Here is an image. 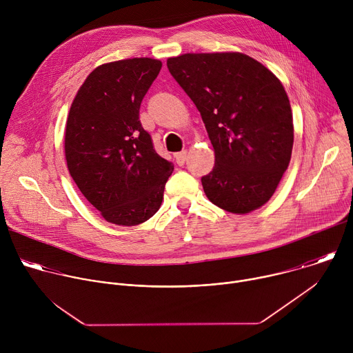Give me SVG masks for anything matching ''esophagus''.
<instances>
[{"instance_id": "obj_1", "label": "esophagus", "mask_w": 353, "mask_h": 353, "mask_svg": "<svg viewBox=\"0 0 353 353\" xmlns=\"http://www.w3.org/2000/svg\"><path fill=\"white\" fill-rule=\"evenodd\" d=\"M174 158H176L177 165H179V166H183V165L185 163V159H187V150H181V152H179V154L174 155Z\"/></svg>"}]
</instances>
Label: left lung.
I'll return each instance as SVG.
<instances>
[{"mask_svg": "<svg viewBox=\"0 0 353 353\" xmlns=\"http://www.w3.org/2000/svg\"><path fill=\"white\" fill-rule=\"evenodd\" d=\"M168 68L203 117L215 166L201 179L216 207L237 215L261 208L289 166L293 119L281 81L247 54L187 53Z\"/></svg>", "mask_w": 353, "mask_h": 353, "instance_id": "8db88e82", "label": "left lung"}]
</instances>
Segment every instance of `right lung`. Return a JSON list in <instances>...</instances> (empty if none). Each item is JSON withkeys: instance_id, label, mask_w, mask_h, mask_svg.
Listing matches in <instances>:
<instances>
[{"instance_id": "obj_1", "label": "right lung", "mask_w": 353, "mask_h": 353, "mask_svg": "<svg viewBox=\"0 0 353 353\" xmlns=\"http://www.w3.org/2000/svg\"><path fill=\"white\" fill-rule=\"evenodd\" d=\"M162 68L141 57L94 68L78 89L65 124L71 177L105 221L135 226L162 205L174 166L161 158L139 121L145 93Z\"/></svg>"}]
</instances>
